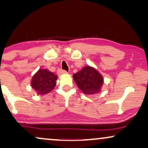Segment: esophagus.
<instances>
[{
	"label": "esophagus",
	"mask_w": 148,
	"mask_h": 148,
	"mask_svg": "<svg viewBox=\"0 0 148 148\" xmlns=\"http://www.w3.org/2000/svg\"><path fill=\"white\" fill-rule=\"evenodd\" d=\"M58 74L59 75H62V74H66L67 73V72L66 71H64V70H62V69H59V70H58Z\"/></svg>",
	"instance_id": "esophagus-1"
}]
</instances>
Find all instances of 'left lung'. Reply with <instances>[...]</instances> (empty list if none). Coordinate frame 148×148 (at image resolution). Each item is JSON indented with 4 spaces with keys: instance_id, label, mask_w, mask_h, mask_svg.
Masks as SVG:
<instances>
[{
    "instance_id": "left-lung-1",
    "label": "left lung",
    "mask_w": 148,
    "mask_h": 148,
    "mask_svg": "<svg viewBox=\"0 0 148 148\" xmlns=\"http://www.w3.org/2000/svg\"><path fill=\"white\" fill-rule=\"evenodd\" d=\"M75 82L85 94L92 95L99 93L104 84V78L96 69L86 66L73 76Z\"/></svg>"
}]
</instances>
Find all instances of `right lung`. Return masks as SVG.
I'll use <instances>...</instances> for the list:
<instances>
[{
	"instance_id": "1",
	"label": "right lung",
	"mask_w": 148,
	"mask_h": 148,
	"mask_svg": "<svg viewBox=\"0 0 148 148\" xmlns=\"http://www.w3.org/2000/svg\"><path fill=\"white\" fill-rule=\"evenodd\" d=\"M58 76L48 69H40L31 80V87L39 95L48 94L56 86Z\"/></svg>"
}]
</instances>
